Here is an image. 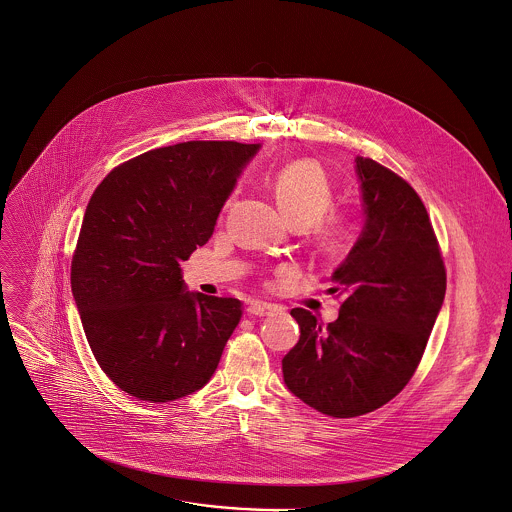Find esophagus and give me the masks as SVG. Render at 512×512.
<instances>
[{"instance_id": "obj_1", "label": "esophagus", "mask_w": 512, "mask_h": 512, "mask_svg": "<svg viewBox=\"0 0 512 512\" xmlns=\"http://www.w3.org/2000/svg\"><path fill=\"white\" fill-rule=\"evenodd\" d=\"M247 312H249L251 316H267V314L273 312V305L261 303V301H251L249 307H247Z\"/></svg>"}]
</instances>
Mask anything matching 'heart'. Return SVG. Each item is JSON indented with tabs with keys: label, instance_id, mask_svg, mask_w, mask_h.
<instances>
[{
	"label": "heart",
	"instance_id": "obj_1",
	"mask_svg": "<svg viewBox=\"0 0 512 512\" xmlns=\"http://www.w3.org/2000/svg\"><path fill=\"white\" fill-rule=\"evenodd\" d=\"M275 200L283 215L297 227H312L314 239L324 253H338L348 239L344 223L336 217L322 219L334 204V188L314 162L285 166L273 182Z\"/></svg>",
	"mask_w": 512,
	"mask_h": 512
}]
</instances>
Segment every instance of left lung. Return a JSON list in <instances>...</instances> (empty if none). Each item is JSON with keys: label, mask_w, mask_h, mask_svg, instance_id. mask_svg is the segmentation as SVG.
Returning a JSON list of instances; mask_svg holds the SVG:
<instances>
[{"label": "left lung", "mask_w": 512, "mask_h": 512, "mask_svg": "<svg viewBox=\"0 0 512 512\" xmlns=\"http://www.w3.org/2000/svg\"><path fill=\"white\" fill-rule=\"evenodd\" d=\"M362 231L334 269L338 318L322 328L293 308L301 336L283 358L287 388L330 417H356L396 398L413 376L445 299V267L425 205L408 182L356 156Z\"/></svg>", "instance_id": "obj_1"}]
</instances>
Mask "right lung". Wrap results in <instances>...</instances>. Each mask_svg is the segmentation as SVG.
I'll use <instances>...</instances> for the list:
<instances>
[{
	"label": "right lung",
	"instance_id": "1",
	"mask_svg": "<svg viewBox=\"0 0 512 512\" xmlns=\"http://www.w3.org/2000/svg\"><path fill=\"white\" fill-rule=\"evenodd\" d=\"M259 148L198 140L156 148L95 190L71 289L89 346L122 392L160 404L211 380L241 303L188 291L180 265L207 243Z\"/></svg>",
	"mask_w": 512,
	"mask_h": 512
}]
</instances>
